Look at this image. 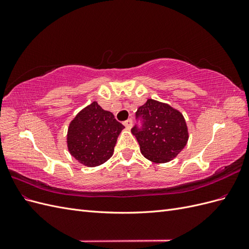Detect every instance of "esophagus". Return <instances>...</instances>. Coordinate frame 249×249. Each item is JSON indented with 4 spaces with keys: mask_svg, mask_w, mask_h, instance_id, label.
<instances>
[{
    "mask_svg": "<svg viewBox=\"0 0 249 249\" xmlns=\"http://www.w3.org/2000/svg\"><path fill=\"white\" fill-rule=\"evenodd\" d=\"M124 126L126 127V129H131L132 127V125H133V119H127V120H125V122L124 123Z\"/></svg>",
    "mask_w": 249,
    "mask_h": 249,
    "instance_id": "34e87169",
    "label": "esophagus"
}]
</instances>
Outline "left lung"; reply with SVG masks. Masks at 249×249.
Listing matches in <instances>:
<instances>
[{
	"label": "left lung",
	"mask_w": 249,
	"mask_h": 249,
	"mask_svg": "<svg viewBox=\"0 0 249 249\" xmlns=\"http://www.w3.org/2000/svg\"><path fill=\"white\" fill-rule=\"evenodd\" d=\"M132 127L142 155L156 163H166L182 150L188 141V130L183 115L169 105L154 100L138 108Z\"/></svg>",
	"instance_id": "left-lung-1"
}]
</instances>
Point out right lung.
Masks as SVG:
<instances>
[{"label":"right lung","mask_w":249,"mask_h":249,"mask_svg":"<svg viewBox=\"0 0 249 249\" xmlns=\"http://www.w3.org/2000/svg\"><path fill=\"white\" fill-rule=\"evenodd\" d=\"M124 127L111 112L93 102L78 113L70 124L67 133L70 153L88 167L101 165L113 155L117 137Z\"/></svg>","instance_id":"right-lung-1"}]
</instances>
